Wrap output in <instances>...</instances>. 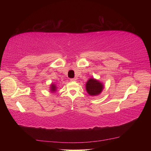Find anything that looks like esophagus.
I'll use <instances>...</instances> for the list:
<instances>
[{
	"mask_svg": "<svg viewBox=\"0 0 151 151\" xmlns=\"http://www.w3.org/2000/svg\"><path fill=\"white\" fill-rule=\"evenodd\" d=\"M76 78H71V79H70V81H76Z\"/></svg>",
	"mask_w": 151,
	"mask_h": 151,
	"instance_id": "1",
	"label": "esophagus"
}]
</instances>
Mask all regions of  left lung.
<instances>
[{
	"mask_svg": "<svg viewBox=\"0 0 151 151\" xmlns=\"http://www.w3.org/2000/svg\"><path fill=\"white\" fill-rule=\"evenodd\" d=\"M103 89V85L94 78H90L86 83V90L90 95H99Z\"/></svg>",
	"mask_w": 151,
	"mask_h": 151,
	"instance_id": "1",
	"label": "left lung"
}]
</instances>
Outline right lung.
I'll return each mask as SVG.
<instances>
[{
  "label": "right lung",
  "instance_id": "obj_1",
  "mask_svg": "<svg viewBox=\"0 0 151 151\" xmlns=\"http://www.w3.org/2000/svg\"><path fill=\"white\" fill-rule=\"evenodd\" d=\"M51 86H52V87H51V90H52V91H55V90H56V86L54 85V84H52L51 85Z\"/></svg>",
  "mask_w": 151,
  "mask_h": 151
}]
</instances>
